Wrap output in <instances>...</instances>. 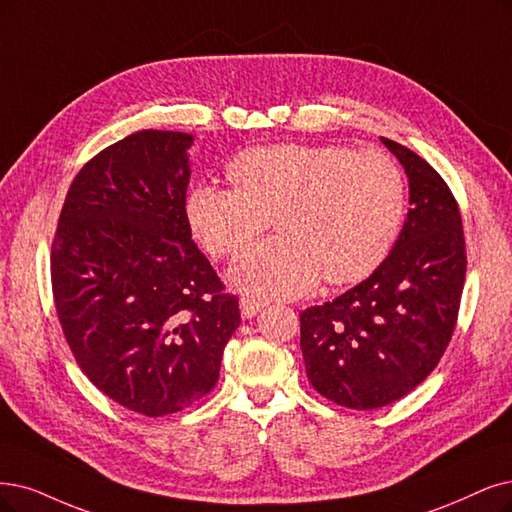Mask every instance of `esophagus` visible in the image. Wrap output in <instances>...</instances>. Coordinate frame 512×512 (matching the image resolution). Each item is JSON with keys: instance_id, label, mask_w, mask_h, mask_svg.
<instances>
[{"instance_id": "1", "label": "esophagus", "mask_w": 512, "mask_h": 512, "mask_svg": "<svg viewBox=\"0 0 512 512\" xmlns=\"http://www.w3.org/2000/svg\"><path fill=\"white\" fill-rule=\"evenodd\" d=\"M263 301H257V299H251V297H242L240 299V314L242 318H253L259 310H263Z\"/></svg>"}]
</instances>
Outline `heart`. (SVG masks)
I'll return each mask as SVG.
<instances>
[{
    "label": "heart",
    "mask_w": 512,
    "mask_h": 512,
    "mask_svg": "<svg viewBox=\"0 0 512 512\" xmlns=\"http://www.w3.org/2000/svg\"><path fill=\"white\" fill-rule=\"evenodd\" d=\"M234 187L196 185L189 227L213 257H230L268 230L278 236L246 251L232 285L257 297H299L320 278L348 285L388 257L407 213L401 166L380 149L278 143L238 154Z\"/></svg>",
    "instance_id": "obj_1"
}]
</instances>
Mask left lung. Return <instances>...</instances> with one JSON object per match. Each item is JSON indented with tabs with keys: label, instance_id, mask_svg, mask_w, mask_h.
Returning a JSON list of instances; mask_svg holds the SVG:
<instances>
[{
	"label": "left lung",
	"instance_id": "1",
	"mask_svg": "<svg viewBox=\"0 0 512 512\" xmlns=\"http://www.w3.org/2000/svg\"><path fill=\"white\" fill-rule=\"evenodd\" d=\"M409 179V213L394 249L344 295L299 314L314 390L348 409L403 399L439 365L456 329L466 246L456 198L424 158L384 139Z\"/></svg>",
	"mask_w": 512,
	"mask_h": 512
}]
</instances>
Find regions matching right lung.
Masks as SVG:
<instances>
[{"label":"right lung","instance_id":"1","mask_svg":"<svg viewBox=\"0 0 512 512\" xmlns=\"http://www.w3.org/2000/svg\"><path fill=\"white\" fill-rule=\"evenodd\" d=\"M194 137L141 130L75 175L52 240L54 306L88 380L147 418L177 413L219 380L238 297L192 240Z\"/></svg>","mask_w":512,"mask_h":512}]
</instances>
